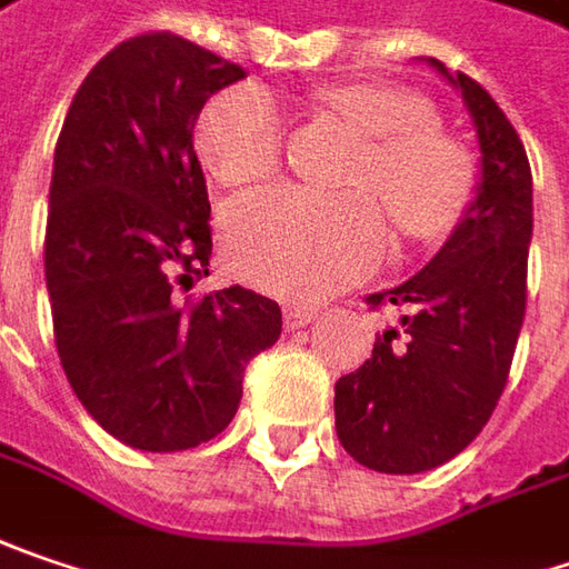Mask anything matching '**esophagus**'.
Returning a JSON list of instances; mask_svg holds the SVG:
<instances>
[{
  "label": "esophagus",
  "mask_w": 569,
  "mask_h": 569,
  "mask_svg": "<svg viewBox=\"0 0 569 569\" xmlns=\"http://www.w3.org/2000/svg\"><path fill=\"white\" fill-rule=\"evenodd\" d=\"M313 320H317V310H310V307H288V310H284V329H288V332L303 329L307 323H313Z\"/></svg>",
  "instance_id": "esophagus-1"
}]
</instances>
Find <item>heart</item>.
I'll return each instance as SVG.
<instances>
[{"label":"heart","mask_w":569,"mask_h":569,"mask_svg":"<svg viewBox=\"0 0 569 569\" xmlns=\"http://www.w3.org/2000/svg\"><path fill=\"white\" fill-rule=\"evenodd\" d=\"M329 99L371 137L356 186L375 188L407 233H439L461 213L470 162L432 130V111L416 92L393 82H346ZM194 143L223 186L269 179L284 153L281 104L262 86L227 89L201 111ZM223 240L233 269L252 284L284 298H320L378 266L387 223L371 194L266 188L227 208Z\"/></svg>","instance_id":"heart-1"}]
</instances>
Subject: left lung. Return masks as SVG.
<instances>
[{"instance_id": "obj_1", "label": "left lung", "mask_w": 569, "mask_h": 569, "mask_svg": "<svg viewBox=\"0 0 569 569\" xmlns=\"http://www.w3.org/2000/svg\"><path fill=\"white\" fill-rule=\"evenodd\" d=\"M426 63L465 99L480 147V182L426 269L368 298L375 307L393 303L400 327L383 329L371 358L336 381V436L358 465L381 473L439 468L480 436L526 320V147L480 82L451 76L432 57Z\"/></svg>"}]
</instances>
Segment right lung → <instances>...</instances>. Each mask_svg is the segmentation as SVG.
Instances as JSON below:
<instances>
[{
    "mask_svg": "<svg viewBox=\"0 0 569 569\" xmlns=\"http://www.w3.org/2000/svg\"><path fill=\"white\" fill-rule=\"evenodd\" d=\"M242 67L157 31L86 76L53 153L43 242L60 365L108 436L186 451L230 426L249 358L281 336L249 288L188 295L211 262L194 121Z\"/></svg>",
    "mask_w": 569,
    "mask_h": 569,
    "instance_id": "right-lung-1",
    "label": "right lung"
}]
</instances>
